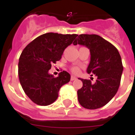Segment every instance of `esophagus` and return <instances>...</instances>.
I'll return each instance as SVG.
<instances>
[{
    "label": "esophagus",
    "mask_w": 135,
    "mask_h": 135,
    "mask_svg": "<svg viewBox=\"0 0 135 135\" xmlns=\"http://www.w3.org/2000/svg\"><path fill=\"white\" fill-rule=\"evenodd\" d=\"M76 77H75V76H71V80H76Z\"/></svg>",
    "instance_id": "1"
}]
</instances>
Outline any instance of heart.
Wrapping results in <instances>:
<instances>
[{
    "mask_svg": "<svg viewBox=\"0 0 135 135\" xmlns=\"http://www.w3.org/2000/svg\"><path fill=\"white\" fill-rule=\"evenodd\" d=\"M71 71L74 74H78L79 71H80V70H79L78 67H77V66H73V67H71Z\"/></svg>",
    "mask_w": 135,
    "mask_h": 135,
    "instance_id": "1",
    "label": "heart"
}]
</instances>
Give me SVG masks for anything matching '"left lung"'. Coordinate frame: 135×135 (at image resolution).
I'll use <instances>...</instances> for the list:
<instances>
[{"mask_svg":"<svg viewBox=\"0 0 135 135\" xmlns=\"http://www.w3.org/2000/svg\"><path fill=\"white\" fill-rule=\"evenodd\" d=\"M77 44L90 49L87 72L97 76L94 83L80 78L83 87L77 92L78 102L85 109H99L109 103L119 88L123 70L121 57L114 45L98 35H79L74 42Z\"/></svg>","mask_w":135,"mask_h":135,"instance_id":"8db88e82","label":"left lung"}]
</instances>
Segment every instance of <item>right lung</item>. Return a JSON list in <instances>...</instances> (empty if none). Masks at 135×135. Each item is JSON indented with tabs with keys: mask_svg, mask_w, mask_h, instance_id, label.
Listing matches in <instances>:
<instances>
[{
	"mask_svg": "<svg viewBox=\"0 0 135 135\" xmlns=\"http://www.w3.org/2000/svg\"><path fill=\"white\" fill-rule=\"evenodd\" d=\"M77 34L47 33L37 37L23 50L18 64L20 84L33 102L47 106L55 102L63 85L70 81L66 71L57 77L48 74L52 64L60 60L64 51Z\"/></svg>",
	"mask_w": 135,
	"mask_h": 135,
	"instance_id": "add662e5",
	"label": "right lung"
}]
</instances>
